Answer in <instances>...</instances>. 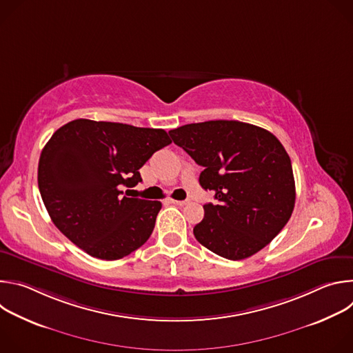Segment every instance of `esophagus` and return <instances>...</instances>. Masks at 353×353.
Instances as JSON below:
<instances>
[{"instance_id": "obj_1", "label": "esophagus", "mask_w": 353, "mask_h": 353, "mask_svg": "<svg viewBox=\"0 0 353 353\" xmlns=\"http://www.w3.org/2000/svg\"><path fill=\"white\" fill-rule=\"evenodd\" d=\"M170 203L172 204H176V205H180V207H183V205H187L190 201L188 199H183V201H179V199H172L170 198Z\"/></svg>"}]
</instances>
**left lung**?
Here are the masks:
<instances>
[{
  "label": "left lung",
  "instance_id": "8db88e82",
  "mask_svg": "<svg viewBox=\"0 0 353 353\" xmlns=\"http://www.w3.org/2000/svg\"><path fill=\"white\" fill-rule=\"evenodd\" d=\"M173 142L204 170L199 184L215 192L204 205L195 239L212 253L239 261L259 253L288 223L296 199L290 158L270 131L234 120L185 124Z\"/></svg>",
  "mask_w": 353,
  "mask_h": 353
}]
</instances>
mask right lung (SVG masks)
I'll return each instance as SVG.
<instances>
[{
	"instance_id": "1",
	"label": "right lung",
	"mask_w": 353,
	"mask_h": 353,
	"mask_svg": "<svg viewBox=\"0 0 353 353\" xmlns=\"http://www.w3.org/2000/svg\"><path fill=\"white\" fill-rule=\"evenodd\" d=\"M170 142L165 130L110 121L78 119L59 128L37 170L53 223L94 259L131 254L152 234L162 204L125 196L121 187L142 181L139 169Z\"/></svg>"
}]
</instances>
